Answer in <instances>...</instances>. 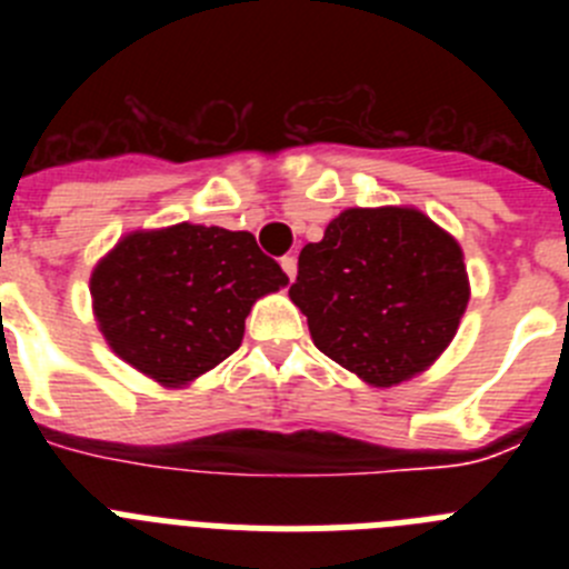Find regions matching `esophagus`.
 <instances>
[{"mask_svg": "<svg viewBox=\"0 0 569 569\" xmlns=\"http://www.w3.org/2000/svg\"><path fill=\"white\" fill-rule=\"evenodd\" d=\"M281 270L288 273V279H296V256H281Z\"/></svg>", "mask_w": 569, "mask_h": 569, "instance_id": "esophagus-1", "label": "esophagus"}]
</instances>
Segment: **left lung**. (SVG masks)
<instances>
[{
	"instance_id": "8db88e82",
	"label": "left lung",
	"mask_w": 569,
	"mask_h": 569,
	"mask_svg": "<svg viewBox=\"0 0 569 569\" xmlns=\"http://www.w3.org/2000/svg\"><path fill=\"white\" fill-rule=\"evenodd\" d=\"M290 299L321 353L390 387L450 345L470 288L461 248L425 213L353 208L301 248Z\"/></svg>"
}]
</instances>
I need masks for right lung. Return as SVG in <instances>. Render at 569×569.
<instances>
[{"instance_id": "1", "label": "right lung", "mask_w": 569, "mask_h": 569, "mask_svg": "<svg viewBox=\"0 0 569 569\" xmlns=\"http://www.w3.org/2000/svg\"><path fill=\"white\" fill-rule=\"evenodd\" d=\"M284 284L253 233L188 222L124 236L90 276L108 345L162 385H184L236 353L253 301Z\"/></svg>"}]
</instances>
